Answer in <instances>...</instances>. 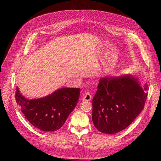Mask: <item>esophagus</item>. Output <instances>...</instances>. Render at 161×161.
<instances>
[{
    "label": "esophagus",
    "instance_id": "esophagus-1",
    "mask_svg": "<svg viewBox=\"0 0 161 161\" xmlns=\"http://www.w3.org/2000/svg\"><path fill=\"white\" fill-rule=\"evenodd\" d=\"M83 100L86 101H91V95L89 92H86V95L83 97Z\"/></svg>",
    "mask_w": 161,
    "mask_h": 161
}]
</instances>
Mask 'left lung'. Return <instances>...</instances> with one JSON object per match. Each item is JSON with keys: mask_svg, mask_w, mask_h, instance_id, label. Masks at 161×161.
Wrapping results in <instances>:
<instances>
[{"mask_svg": "<svg viewBox=\"0 0 161 161\" xmlns=\"http://www.w3.org/2000/svg\"><path fill=\"white\" fill-rule=\"evenodd\" d=\"M148 86L142 88L131 75L100 79L92 98V119L101 132L115 134L126 129L143 110Z\"/></svg>", "mask_w": 161, "mask_h": 161, "instance_id": "8db88e82", "label": "left lung"}]
</instances>
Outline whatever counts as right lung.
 I'll use <instances>...</instances> for the list:
<instances>
[{
  "mask_svg": "<svg viewBox=\"0 0 161 161\" xmlns=\"http://www.w3.org/2000/svg\"><path fill=\"white\" fill-rule=\"evenodd\" d=\"M15 100L25 118L35 127L46 132L61 129L75 107L80 88L59 89L44 98L28 100L17 88Z\"/></svg>",
  "mask_w": 161,
  "mask_h": 161,
  "instance_id": "add662e5",
  "label": "right lung"
}]
</instances>
